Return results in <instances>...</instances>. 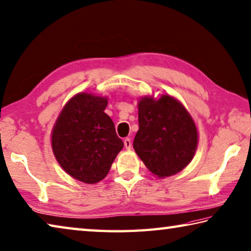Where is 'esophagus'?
<instances>
[{
  "label": "esophagus",
  "mask_w": 251,
  "mask_h": 251,
  "mask_svg": "<svg viewBox=\"0 0 251 251\" xmlns=\"http://www.w3.org/2000/svg\"><path fill=\"white\" fill-rule=\"evenodd\" d=\"M124 146H125V148L127 150H129L131 148V141H130L129 138H125L124 139Z\"/></svg>",
  "instance_id": "34e87169"
}]
</instances>
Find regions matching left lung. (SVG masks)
<instances>
[{
	"mask_svg": "<svg viewBox=\"0 0 251 251\" xmlns=\"http://www.w3.org/2000/svg\"><path fill=\"white\" fill-rule=\"evenodd\" d=\"M139 129L134 149L145 166L158 177L183 170L198 147V129L182 104L170 95L138 102Z\"/></svg>",
	"mask_w": 251,
	"mask_h": 251,
	"instance_id": "left-lung-1",
	"label": "left lung"
}]
</instances>
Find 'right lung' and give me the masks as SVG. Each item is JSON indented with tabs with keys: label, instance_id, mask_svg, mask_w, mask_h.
<instances>
[{
	"label": "right lung",
	"instance_id": "1",
	"mask_svg": "<svg viewBox=\"0 0 251 251\" xmlns=\"http://www.w3.org/2000/svg\"><path fill=\"white\" fill-rule=\"evenodd\" d=\"M106 106V98L76 94L62 108L52 128V151L59 165L88 184L106 176L124 147L111 117L104 113Z\"/></svg>",
	"mask_w": 251,
	"mask_h": 251
}]
</instances>
